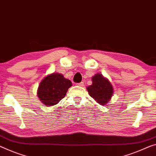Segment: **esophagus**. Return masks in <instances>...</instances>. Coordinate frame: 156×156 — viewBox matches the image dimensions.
Listing matches in <instances>:
<instances>
[{
	"instance_id": "34e87169",
	"label": "esophagus",
	"mask_w": 156,
	"mask_h": 156,
	"mask_svg": "<svg viewBox=\"0 0 156 156\" xmlns=\"http://www.w3.org/2000/svg\"><path fill=\"white\" fill-rule=\"evenodd\" d=\"M76 85L79 86H83V82H81V83H76Z\"/></svg>"
}]
</instances>
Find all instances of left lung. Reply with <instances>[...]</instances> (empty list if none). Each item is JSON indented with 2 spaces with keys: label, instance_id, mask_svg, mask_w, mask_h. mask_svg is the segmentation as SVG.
Segmentation results:
<instances>
[{
  "label": "left lung",
  "instance_id": "8db88e82",
  "mask_svg": "<svg viewBox=\"0 0 156 156\" xmlns=\"http://www.w3.org/2000/svg\"><path fill=\"white\" fill-rule=\"evenodd\" d=\"M92 84L86 87L88 94L100 105H107L114 94V88L109 80L100 73L92 76Z\"/></svg>",
  "mask_w": 156,
  "mask_h": 156
}]
</instances>
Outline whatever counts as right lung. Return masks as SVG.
I'll return each instance as SVG.
<instances>
[{
  "label": "right lung",
  "instance_id": "1",
  "mask_svg": "<svg viewBox=\"0 0 156 156\" xmlns=\"http://www.w3.org/2000/svg\"><path fill=\"white\" fill-rule=\"evenodd\" d=\"M73 86L71 81L61 73H53L40 81L37 95L43 105L47 107L56 105L66 96L68 88Z\"/></svg>",
  "mask_w": 156,
  "mask_h": 156
}]
</instances>
